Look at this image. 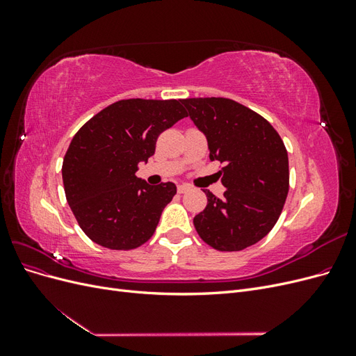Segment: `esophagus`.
Listing matches in <instances>:
<instances>
[{"instance_id": "esophagus-1", "label": "esophagus", "mask_w": 356, "mask_h": 356, "mask_svg": "<svg viewBox=\"0 0 356 356\" xmlns=\"http://www.w3.org/2000/svg\"><path fill=\"white\" fill-rule=\"evenodd\" d=\"M188 190H190V186H188V184L178 186V193H179V195H182V193H187Z\"/></svg>"}]
</instances>
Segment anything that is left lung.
Returning <instances> with one entry per match:
<instances>
[{"label": "left lung", "instance_id": "left-lung-1", "mask_svg": "<svg viewBox=\"0 0 356 356\" xmlns=\"http://www.w3.org/2000/svg\"><path fill=\"white\" fill-rule=\"evenodd\" d=\"M207 136L209 159L218 172L224 199L203 190L208 204L193 222L218 251H242L273 229L289 190L288 153L281 136L264 117L227 98L181 99Z\"/></svg>", "mask_w": 356, "mask_h": 356}]
</instances>
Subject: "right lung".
<instances>
[{"label":"right lung","mask_w":356,"mask_h":356,"mask_svg":"<svg viewBox=\"0 0 356 356\" xmlns=\"http://www.w3.org/2000/svg\"><path fill=\"white\" fill-rule=\"evenodd\" d=\"M184 117L177 99H123L74 135L63 157V188L75 220L95 243L127 251L154 234L177 186H149L135 172L154 154L159 135Z\"/></svg>","instance_id":"obj_1"}]
</instances>
